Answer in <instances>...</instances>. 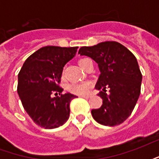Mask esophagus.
Returning <instances> with one entry per match:
<instances>
[{"label": "esophagus", "instance_id": "esophagus-1", "mask_svg": "<svg viewBox=\"0 0 159 159\" xmlns=\"http://www.w3.org/2000/svg\"><path fill=\"white\" fill-rule=\"evenodd\" d=\"M81 97H83V98H86V99H88V98H89L90 95L89 94H87V95H82Z\"/></svg>", "mask_w": 159, "mask_h": 159}]
</instances>
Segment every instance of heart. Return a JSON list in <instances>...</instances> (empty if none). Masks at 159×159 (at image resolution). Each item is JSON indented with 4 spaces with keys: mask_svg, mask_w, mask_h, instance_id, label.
I'll list each match as a JSON object with an SVG mask.
<instances>
[{
    "mask_svg": "<svg viewBox=\"0 0 159 159\" xmlns=\"http://www.w3.org/2000/svg\"><path fill=\"white\" fill-rule=\"evenodd\" d=\"M88 59H81L78 61V64L81 68L83 67V64ZM90 84L89 83H74V84H70L68 87V91L70 93H74L76 95H84L87 94L89 90Z\"/></svg>",
    "mask_w": 159,
    "mask_h": 159,
    "instance_id": "heart-1",
    "label": "heart"
}]
</instances>
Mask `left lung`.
<instances>
[{
	"instance_id": "left-lung-1",
	"label": "left lung",
	"mask_w": 159,
	"mask_h": 159,
	"mask_svg": "<svg viewBox=\"0 0 159 159\" xmlns=\"http://www.w3.org/2000/svg\"><path fill=\"white\" fill-rule=\"evenodd\" d=\"M80 55H86L98 64L100 75L95 89L103 100L99 109L91 113L97 123L116 126L132 113L140 93L142 75L135 56L117 42H103L92 47H82ZM106 88L109 89L106 93Z\"/></svg>"
}]
</instances>
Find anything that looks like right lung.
Masks as SVG:
<instances>
[{"instance_id":"1","label":"right lung","mask_w":159,"mask_h":159,"mask_svg":"<svg viewBox=\"0 0 159 159\" xmlns=\"http://www.w3.org/2000/svg\"><path fill=\"white\" fill-rule=\"evenodd\" d=\"M77 48L47 46L24 63L18 76V93L26 112L38 126L55 129L69 118L70 103L76 96L61 93L64 89L59 83L64 66L76 55Z\"/></svg>"}]
</instances>
